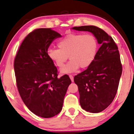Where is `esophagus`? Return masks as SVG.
I'll return each mask as SVG.
<instances>
[{
	"label": "esophagus",
	"instance_id": "34e87169",
	"mask_svg": "<svg viewBox=\"0 0 134 134\" xmlns=\"http://www.w3.org/2000/svg\"><path fill=\"white\" fill-rule=\"evenodd\" d=\"M69 77H70L71 81L74 82V76H73L72 75H69Z\"/></svg>",
	"mask_w": 134,
	"mask_h": 134
}]
</instances>
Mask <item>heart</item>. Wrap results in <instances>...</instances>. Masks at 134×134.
Listing matches in <instances>:
<instances>
[{"label":"heart","mask_w":134,"mask_h":134,"mask_svg":"<svg viewBox=\"0 0 134 134\" xmlns=\"http://www.w3.org/2000/svg\"><path fill=\"white\" fill-rule=\"evenodd\" d=\"M59 49L48 50V56L55 65L62 68L69 57L70 60L60 72L69 74L75 72L80 67L86 69L91 65L97 52V39L87 34H69L58 43Z\"/></svg>","instance_id":"b5f03b06"}]
</instances>
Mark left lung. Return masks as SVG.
Listing matches in <instances>:
<instances>
[{
	"label": "left lung",
	"instance_id": "left-lung-1",
	"mask_svg": "<svg viewBox=\"0 0 134 134\" xmlns=\"http://www.w3.org/2000/svg\"><path fill=\"white\" fill-rule=\"evenodd\" d=\"M73 29L91 32L101 44L91 65L74 77L82 108L90 113H99L111 104L118 88L122 70L118 48L112 37L98 27Z\"/></svg>",
	"mask_w": 134,
	"mask_h": 134
}]
</instances>
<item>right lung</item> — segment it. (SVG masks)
Returning <instances> with one entry per match:
<instances>
[{
    "label": "right lung",
    "mask_w": 134,
    "mask_h": 134,
    "mask_svg": "<svg viewBox=\"0 0 134 134\" xmlns=\"http://www.w3.org/2000/svg\"><path fill=\"white\" fill-rule=\"evenodd\" d=\"M61 37L51 29H36L25 37L14 61L18 90L23 102L35 115L51 118L62 110L71 83L69 75L58 77L57 67L48 56V49Z\"/></svg>",
    "instance_id": "obj_1"
}]
</instances>
